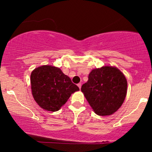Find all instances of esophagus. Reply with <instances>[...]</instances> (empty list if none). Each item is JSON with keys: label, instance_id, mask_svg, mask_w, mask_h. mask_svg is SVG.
I'll return each mask as SVG.
<instances>
[{"label": "esophagus", "instance_id": "34e87169", "mask_svg": "<svg viewBox=\"0 0 152 152\" xmlns=\"http://www.w3.org/2000/svg\"><path fill=\"white\" fill-rule=\"evenodd\" d=\"M78 88H81V83H78Z\"/></svg>", "mask_w": 152, "mask_h": 152}]
</instances>
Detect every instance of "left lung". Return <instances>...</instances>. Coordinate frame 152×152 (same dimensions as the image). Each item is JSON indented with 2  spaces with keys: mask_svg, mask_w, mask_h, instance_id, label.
I'll use <instances>...</instances> for the list:
<instances>
[{
  "mask_svg": "<svg viewBox=\"0 0 152 152\" xmlns=\"http://www.w3.org/2000/svg\"><path fill=\"white\" fill-rule=\"evenodd\" d=\"M81 91L94 111L99 116H109L121 107L127 92L126 77L114 66L93 69Z\"/></svg>",
  "mask_w": 152,
  "mask_h": 152,
  "instance_id": "1",
  "label": "left lung"
}]
</instances>
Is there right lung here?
Wrapping results in <instances>:
<instances>
[{"label":"right lung","instance_id":"right-lung-1","mask_svg":"<svg viewBox=\"0 0 152 152\" xmlns=\"http://www.w3.org/2000/svg\"><path fill=\"white\" fill-rule=\"evenodd\" d=\"M31 85L36 102L50 111H58L71 94L79 90L59 68L49 65L39 66L32 71Z\"/></svg>","mask_w":152,"mask_h":152}]
</instances>
